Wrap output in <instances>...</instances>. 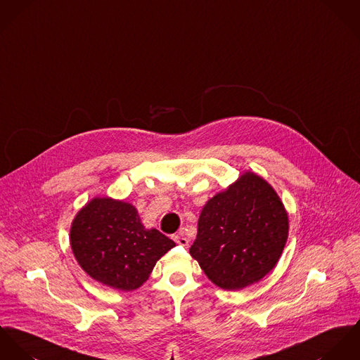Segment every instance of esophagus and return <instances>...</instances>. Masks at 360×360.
I'll return each instance as SVG.
<instances>
[{"label": "esophagus", "instance_id": "obj_1", "mask_svg": "<svg viewBox=\"0 0 360 360\" xmlns=\"http://www.w3.org/2000/svg\"><path fill=\"white\" fill-rule=\"evenodd\" d=\"M174 241H175L176 244L182 245V247H188V245H189V240L186 239V238H184L182 235H175V236H174Z\"/></svg>", "mask_w": 360, "mask_h": 360}]
</instances>
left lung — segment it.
Listing matches in <instances>:
<instances>
[{
  "label": "left lung",
  "instance_id": "obj_1",
  "mask_svg": "<svg viewBox=\"0 0 360 360\" xmlns=\"http://www.w3.org/2000/svg\"><path fill=\"white\" fill-rule=\"evenodd\" d=\"M287 236L288 217L278 193L245 172L205 202L189 252L214 284L235 291L275 268Z\"/></svg>",
  "mask_w": 360,
  "mask_h": 360
}]
</instances>
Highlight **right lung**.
I'll use <instances>...</instances> for the list:
<instances>
[{
	"label": "right lung",
	"instance_id": "right-lung-1",
	"mask_svg": "<svg viewBox=\"0 0 360 360\" xmlns=\"http://www.w3.org/2000/svg\"><path fill=\"white\" fill-rule=\"evenodd\" d=\"M70 244L92 279L122 291L141 287L156 262L175 247L158 229H145L132 204L109 198H95L77 212Z\"/></svg>",
	"mask_w": 360,
	"mask_h": 360
}]
</instances>
